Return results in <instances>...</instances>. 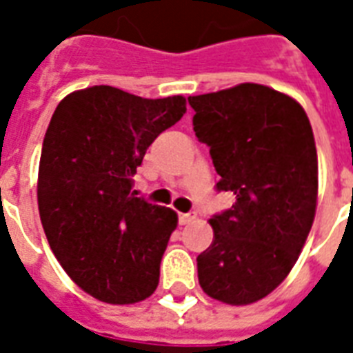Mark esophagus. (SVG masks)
<instances>
[{"mask_svg":"<svg viewBox=\"0 0 353 353\" xmlns=\"http://www.w3.org/2000/svg\"><path fill=\"white\" fill-rule=\"evenodd\" d=\"M196 220V214L192 212H188V214H179V225H188V223H192Z\"/></svg>","mask_w":353,"mask_h":353,"instance_id":"1","label":"esophagus"}]
</instances>
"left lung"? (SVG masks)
I'll return each instance as SVG.
<instances>
[{
  "mask_svg": "<svg viewBox=\"0 0 353 353\" xmlns=\"http://www.w3.org/2000/svg\"><path fill=\"white\" fill-rule=\"evenodd\" d=\"M196 137L210 146L218 190L234 205L210 218L214 238L198 256L201 290L231 306L262 301L299 260L319 194L315 139L304 108L262 84L188 97Z\"/></svg>",
  "mask_w": 353,
  "mask_h": 353,
  "instance_id": "8db88e82",
  "label": "left lung"
}]
</instances>
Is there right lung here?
Listing matches in <instances>:
<instances>
[{
    "instance_id": "obj_1",
    "label": "right lung",
    "mask_w": 353,
    "mask_h": 353,
    "mask_svg": "<svg viewBox=\"0 0 353 353\" xmlns=\"http://www.w3.org/2000/svg\"><path fill=\"white\" fill-rule=\"evenodd\" d=\"M187 112V99H143L112 85L69 93L47 128L38 210L69 279L106 304H135L159 284L177 214L135 198L148 146Z\"/></svg>"
}]
</instances>
